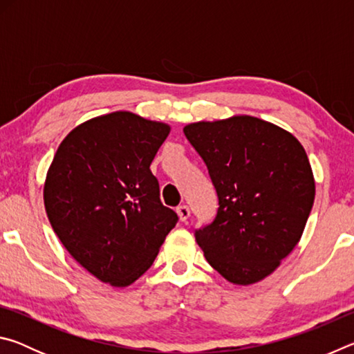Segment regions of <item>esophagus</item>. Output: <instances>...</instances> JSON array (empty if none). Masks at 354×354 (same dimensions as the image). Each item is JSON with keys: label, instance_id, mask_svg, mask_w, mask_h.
Segmentation results:
<instances>
[{"label": "esophagus", "instance_id": "1", "mask_svg": "<svg viewBox=\"0 0 354 354\" xmlns=\"http://www.w3.org/2000/svg\"><path fill=\"white\" fill-rule=\"evenodd\" d=\"M176 214H178L179 220H181V221H187V218L190 217V209H189L187 206H185V205H181V206L176 207Z\"/></svg>", "mask_w": 354, "mask_h": 354}]
</instances>
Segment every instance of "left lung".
I'll return each instance as SVG.
<instances>
[{
	"instance_id": "left-lung-1",
	"label": "left lung",
	"mask_w": 354,
	"mask_h": 354,
	"mask_svg": "<svg viewBox=\"0 0 354 354\" xmlns=\"http://www.w3.org/2000/svg\"><path fill=\"white\" fill-rule=\"evenodd\" d=\"M218 195L217 217L196 243L226 281L259 283L303 236L315 181L297 137L266 120L234 115L184 127Z\"/></svg>"
}]
</instances>
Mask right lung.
Wrapping results in <instances>:
<instances>
[{
    "label": "right lung",
    "mask_w": 354,
    "mask_h": 354,
    "mask_svg": "<svg viewBox=\"0 0 354 354\" xmlns=\"http://www.w3.org/2000/svg\"><path fill=\"white\" fill-rule=\"evenodd\" d=\"M169 134L162 122L106 113L71 129L48 169V220L71 257L103 283L139 279L176 225L149 170Z\"/></svg>",
    "instance_id": "1"
}]
</instances>
